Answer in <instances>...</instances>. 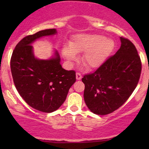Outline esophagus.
Here are the masks:
<instances>
[{
    "mask_svg": "<svg viewBox=\"0 0 149 149\" xmlns=\"http://www.w3.org/2000/svg\"><path fill=\"white\" fill-rule=\"evenodd\" d=\"M76 80H80L82 78V76L80 73H76Z\"/></svg>",
    "mask_w": 149,
    "mask_h": 149,
    "instance_id": "34e87169",
    "label": "esophagus"
}]
</instances>
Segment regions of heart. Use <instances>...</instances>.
<instances>
[{
  "instance_id": "b5f03b06",
  "label": "heart",
  "mask_w": 149,
  "mask_h": 149,
  "mask_svg": "<svg viewBox=\"0 0 149 149\" xmlns=\"http://www.w3.org/2000/svg\"><path fill=\"white\" fill-rule=\"evenodd\" d=\"M115 47L112 39L99 34H80L62 48V54L69 63L77 59L76 54L83 53L81 60L88 69H96L107 60Z\"/></svg>"
}]
</instances>
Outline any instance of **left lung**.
Returning <instances> with one entry per match:
<instances>
[{
    "mask_svg": "<svg viewBox=\"0 0 149 149\" xmlns=\"http://www.w3.org/2000/svg\"><path fill=\"white\" fill-rule=\"evenodd\" d=\"M121 46L94 73L82 78L84 100L97 115H107L128 100L139 82L141 62L134 44L120 37Z\"/></svg>",
    "mask_w": 149,
    "mask_h": 149,
    "instance_id": "left-lung-1",
    "label": "left lung"
}]
</instances>
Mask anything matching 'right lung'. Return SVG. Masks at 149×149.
I'll return each mask as SVG.
<instances>
[{
    "instance_id": "add662e5",
    "label": "right lung",
    "mask_w": 149,
    "mask_h": 149,
    "mask_svg": "<svg viewBox=\"0 0 149 149\" xmlns=\"http://www.w3.org/2000/svg\"><path fill=\"white\" fill-rule=\"evenodd\" d=\"M57 33L55 29H50L24 37L16 45L10 60L12 76L19 94L30 107L41 112L57 110L76 82V72L63 69L57 50L49 59L34 56L32 43Z\"/></svg>"
}]
</instances>
